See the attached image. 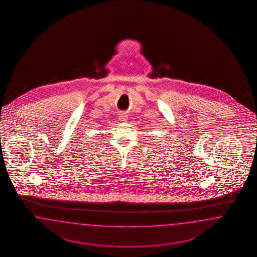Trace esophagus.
<instances>
[{"label": "esophagus", "mask_w": 257, "mask_h": 257, "mask_svg": "<svg viewBox=\"0 0 257 257\" xmlns=\"http://www.w3.org/2000/svg\"><path fill=\"white\" fill-rule=\"evenodd\" d=\"M119 119H120L121 121H125V120H127V114L124 113V112L120 113V114H119Z\"/></svg>", "instance_id": "1"}]
</instances>
